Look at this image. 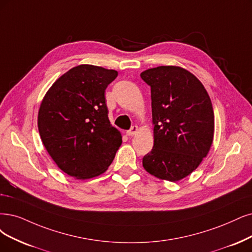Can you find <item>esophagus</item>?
<instances>
[{
	"label": "esophagus",
	"mask_w": 252,
	"mask_h": 252,
	"mask_svg": "<svg viewBox=\"0 0 252 252\" xmlns=\"http://www.w3.org/2000/svg\"><path fill=\"white\" fill-rule=\"evenodd\" d=\"M138 132V126H133L131 128L126 131V135L127 136H134L136 133Z\"/></svg>",
	"instance_id": "1"
}]
</instances>
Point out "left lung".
<instances>
[{"instance_id":"1","label":"left lung","mask_w":252,"mask_h":252,"mask_svg":"<svg viewBox=\"0 0 252 252\" xmlns=\"http://www.w3.org/2000/svg\"><path fill=\"white\" fill-rule=\"evenodd\" d=\"M151 86L154 147L142 159L156 178L178 182L197 168L214 137V111L201 82L179 66L144 70Z\"/></svg>"}]
</instances>
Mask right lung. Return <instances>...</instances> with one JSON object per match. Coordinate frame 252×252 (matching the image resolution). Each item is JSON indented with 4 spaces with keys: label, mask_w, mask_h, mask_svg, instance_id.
<instances>
[{
    "label": "right lung",
    "mask_w": 252,
    "mask_h": 252,
    "mask_svg": "<svg viewBox=\"0 0 252 252\" xmlns=\"http://www.w3.org/2000/svg\"><path fill=\"white\" fill-rule=\"evenodd\" d=\"M118 72L83 64L46 92L38 112L41 141L59 168L76 179L104 173L123 142L108 118L105 90Z\"/></svg>",
    "instance_id": "add662e5"
}]
</instances>
